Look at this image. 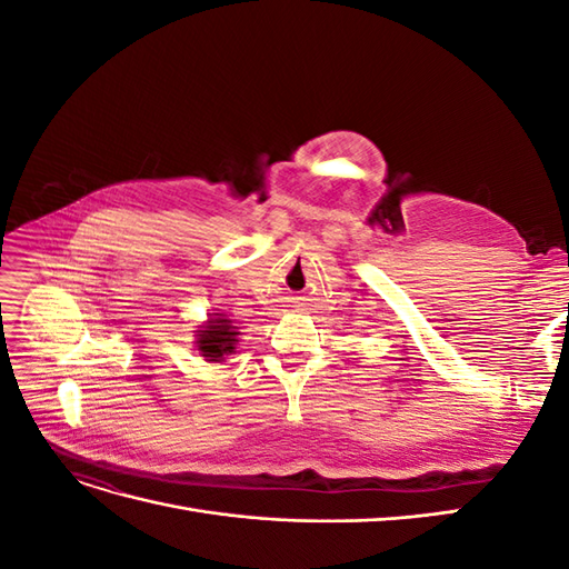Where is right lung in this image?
Masks as SVG:
<instances>
[{
  "mask_svg": "<svg viewBox=\"0 0 569 569\" xmlns=\"http://www.w3.org/2000/svg\"><path fill=\"white\" fill-rule=\"evenodd\" d=\"M237 335L239 332L232 320L222 313H211L209 320L201 325V330H197V349L209 363H220V360H226V356L234 353Z\"/></svg>",
  "mask_w": 569,
  "mask_h": 569,
  "instance_id": "right-lung-1",
  "label": "right lung"
}]
</instances>
